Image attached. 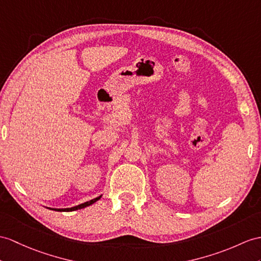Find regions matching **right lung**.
<instances>
[{
	"instance_id": "right-lung-1",
	"label": "right lung",
	"mask_w": 261,
	"mask_h": 261,
	"mask_svg": "<svg viewBox=\"0 0 261 261\" xmlns=\"http://www.w3.org/2000/svg\"><path fill=\"white\" fill-rule=\"evenodd\" d=\"M100 197H101V195L96 197V198L92 199V200H88L86 202H83V204H81V205L74 206V207H71V208H49V207H47V208L48 209H52V211H55V212H74V211H79V209H82V208H85L87 206L93 205L94 202H96L100 198Z\"/></svg>"
}]
</instances>
